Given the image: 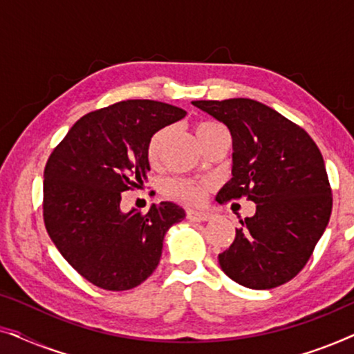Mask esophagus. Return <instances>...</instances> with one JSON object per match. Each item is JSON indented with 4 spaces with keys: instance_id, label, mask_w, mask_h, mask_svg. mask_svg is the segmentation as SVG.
Wrapping results in <instances>:
<instances>
[{
    "instance_id": "1",
    "label": "esophagus",
    "mask_w": 354,
    "mask_h": 354,
    "mask_svg": "<svg viewBox=\"0 0 354 354\" xmlns=\"http://www.w3.org/2000/svg\"><path fill=\"white\" fill-rule=\"evenodd\" d=\"M209 214L205 211H195V209H188L187 211V219H190L193 222H205L209 219Z\"/></svg>"
}]
</instances>
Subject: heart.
<instances>
[{
	"instance_id": "heart-1",
	"label": "heart",
	"mask_w": 354,
	"mask_h": 354,
	"mask_svg": "<svg viewBox=\"0 0 354 354\" xmlns=\"http://www.w3.org/2000/svg\"><path fill=\"white\" fill-rule=\"evenodd\" d=\"M222 125L217 122H212V120H205V122L196 124L195 127V133L198 140H201L206 137L207 133H211L212 130L221 129ZM167 137V130L161 129L158 130L156 133L149 138L148 142V148H147V158L148 162L154 166L158 164L159 156H161V148L164 140ZM207 188H209V183L207 182H196V180H187V178H174V180H169L166 183V195L174 198V200L183 201V203H190V205H195V203L203 201L205 198Z\"/></svg>"
}]
</instances>
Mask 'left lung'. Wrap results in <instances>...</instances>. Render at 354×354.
I'll return each mask as SVG.
<instances>
[{
    "label": "left lung",
    "mask_w": 354,
    "mask_h": 354,
    "mask_svg": "<svg viewBox=\"0 0 354 354\" xmlns=\"http://www.w3.org/2000/svg\"><path fill=\"white\" fill-rule=\"evenodd\" d=\"M230 130L232 178L217 195L248 198L256 214L240 221L219 264L236 283L269 290L292 280L311 258L332 212V188L317 145L259 101H193Z\"/></svg>",
    "instance_id": "1"
}]
</instances>
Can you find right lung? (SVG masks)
<instances>
[{"label":"right lung","instance_id":"add662e5","mask_svg":"<svg viewBox=\"0 0 354 354\" xmlns=\"http://www.w3.org/2000/svg\"><path fill=\"white\" fill-rule=\"evenodd\" d=\"M185 114L161 101H119L80 118L48 158L46 232L62 258L96 287L122 292L145 282L161 259L164 234L185 217L169 201L147 214L120 211L122 192L148 178L149 138Z\"/></svg>","mask_w":354,"mask_h":354}]
</instances>
